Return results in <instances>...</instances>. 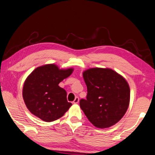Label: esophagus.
Instances as JSON below:
<instances>
[{"instance_id": "esophagus-1", "label": "esophagus", "mask_w": 155, "mask_h": 155, "mask_svg": "<svg viewBox=\"0 0 155 155\" xmlns=\"http://www.w3.org/2000/svg\"><path fill=\"white\" fill-rule=\"evenodd\" d=\"M79 98L78 97H76L75 98V99H74V100L73 103L74 104H78V103H79Z\"/></svg>"}]
</instances>
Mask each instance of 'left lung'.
<instances>
[{
	"label": "left lung",
	"instance_id": "left-lung-1",
	"mask_svg": "<svg viewBox=\"0 0 155 155\" xmlns=\"http://www.w3.org/2000/svg\"><path fill=\"white\" fill-rule=\"evenodd\" d=\"M87 99L81 109L94 126L107 128L122 118L130 104V89L123 76L110 68H92L84 71Z\"/></svg>",
	"mask_w": 155,
	"mask_h": 155
}]
</instances>
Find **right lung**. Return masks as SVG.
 Listing matches in <instances>:
<instances>
[{
	"instance_id": "1",
	"label": "right lung",
	"mask_w": 155,
	"mask_h": 155,
	"mask_svg": "<svg viewBox=\"0 0 155 155\" xmlns=\"http://www.w3.org/2000/svg\"><path fill=\"white\" fill-rule=\"evenodd\" d=\"M73 72V68L59 69L55 64L39 66L24 82L23 98L33 114L44 121L59 119L70 108L66 91L58 84Z\"/></svg>"
}]
</instances>
